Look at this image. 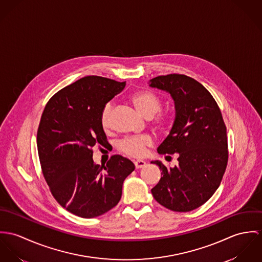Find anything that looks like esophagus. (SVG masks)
Instances as JSON below:
<instances>
[{"mask_svg": "<svg viewBox=\"0 0 262 262\" xmlns=\"http://www.w3.org/2000/svg\"><path fill=\"white\" fill-rule=\"evenodd\" d=\"M145 165H146V163L144 162V161H136L135 162V167H136V169H142V168H144Z\"/></svg>", "mask_w": 262, "mask_h": 262, "instance_id": "esophagus-1", "label": "esophagus"}]
</instances>
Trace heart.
<instances>
[{"label": "heart", "instance_id": "b5f03b06", "mask_svg": "<svg viewBox=\"0 0 262 262\" xmlns=\"http://www.w3.org/2000/svg\"><path fill=\"white\" fill-rule=\"evenodd\" d=\"M132 102L137 111L145 118H152L154 124L161 130H166L171 127L173 123V117L168 113H160L162 110V99L159 95L151 91H140L132 96ZM114 106L112 103L105 104L102 110L100 121L104 129H108L112 125V115ZM152 144L149 137H136L127 138L121 141L118 148L125 155L132 157H143L145 154L146 146Z\"/></svg>", "mask_w": 262, "mask_h": 262}]
</instances>
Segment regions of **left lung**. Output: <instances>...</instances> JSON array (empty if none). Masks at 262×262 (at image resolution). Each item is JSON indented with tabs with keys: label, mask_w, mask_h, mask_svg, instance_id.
<instances>
[{
	"label": "left lung",
	"mask_w": 262,
	"mask_h": 262,
	"mask_svg": "<svg viewBox=\"0 0 262 262\" xmlns=\"http://www.w3.org/2000/svg\"><path fill=\"white\" fill-rule=\"evenodd\" d=\"M148 84L174 99V123L158 152L178 154L179 162L174 168L151 162L162 171L151 194L172 211L189 212L206 203L221 183L228 162L226 126L215 99L197 80L169 74L155 77Z\"/></svg>",
	"instance_id": "left-lung-1"
}]
</instances>
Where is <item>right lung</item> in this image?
<instances>
[{
  "label": "right lung",
  "mask_w": 262,
  "mask_h": 262,
  "mask_svg": "<svg viewBox=\"0 0 262 262\" xmlns=\"http://www.w3.org/2000/svg\"><path fill=\"white\" fill-rule=\"evenodd\" d=\"M124 86L125 81L85 76L59 90L42 114L37 132L42 172L55 200L76 216L94 218L117 206L123 181L135 170L119 155L105 166L92 160V147L107 143L102 110Z\"/></svg>",
  "instance_id": "obj_1"
}]
</instances>
